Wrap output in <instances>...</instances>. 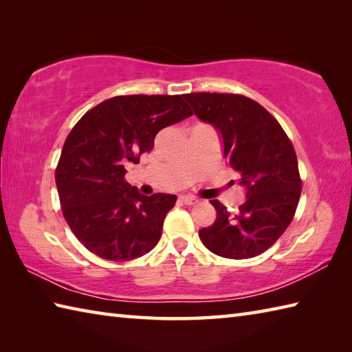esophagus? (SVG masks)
Returning a JSON list of instances; mask_svg holds the SVG:
<instances>
[{
    "label": "esophagus",
    "instance_id": "esophagus-1",
    "mask_svg": "<svg viewBox=\"0 0 352 352\" xmlns=\"http://www.w3.org/2000/svg\"><path fill=\"white\" fill-rule=\"evenodd\" d=\"M180 201L186 206H193L198 199L195 197H192V195H180Z\"/></svg>",
    "mask_w": 352,
    "mask_h": 352
}]
</instances>
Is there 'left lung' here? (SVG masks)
<instances>
[{
	"label": "left lung",
	"instance_id": "1",
	"mask_svg": "<svg viewBox=\"0 0 352 352\" xmlns=\"http://www.w3.org/2000/svg\"><path fill=\"white\" fill-rule=\"evenodd\" d=\"M183 98L201 121L219 131L223 157L246 189L236 213L210 201L216 221L199 230L201 242L226 258L256 257L271 248L294 219L301 195L294 145L278 121L243 95L199 92Z\"/></svg>",
	"mask_w": 352,
	"mask_h": 352
}]
</instances>
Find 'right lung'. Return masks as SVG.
<instances>
[{"label":"right lung","mask_w":352,"mask_h":352,"mask_svg":"<svg viewBox=\"0 0 352 352\" xmlns=\"http://www.w3.org/2000/svg\"><path fill=\"white\" fill-rule=\"evenodd\" d=\"M192 116L183 95H126L102 101L66 138L56 169L62 212L72 233L96 256L129 261L159 243L169 193L142 195L125 182L164 126Z\"/></svg>","instance_id":"obj_1"}]
</instances>
